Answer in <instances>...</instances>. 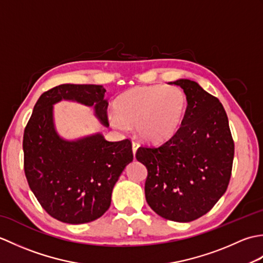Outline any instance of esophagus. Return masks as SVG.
Listing matches in <instances>:
<instances>
[{"label": "esophagus", "mask_w": 263, "mask_h": 263, "mask_svg": "<svg viewBox=\"0 0 263 263\" xmlns=\"http://www.w3.org/2000/svg\"><path fill=\"white\" fill-rule=\"evenodd\" d=\"M139 146H140V144H139V142H137V141H133V142H132V152H133V155H136Z\"/></svg>", "instance_id": "obj_1"}]
</instances>
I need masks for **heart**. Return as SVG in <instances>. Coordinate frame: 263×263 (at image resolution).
<instances>
[{"instance_id": "heart-1", "label": "heart", "mask_w": 263, "mask_h": 263, "mask_svg": "<svg viewBox=\"0 0 263 263\" xmlns=\"http://www.w3.org/2000/svg\"><path fill=\"white\" fill-rule=\"evenodd\" d=\"M186 97L181 88L163 85L128 89L114 103L110 124L125 130L136 124L138 136L147 141H161L171 137L181 124Z\"/></svg>"}]
</instances>
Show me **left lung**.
<instances>
[{
  "mask_svg": "<svg viewBox=\"0 0 263 263\" xmlns=\"http://www.w3.org/2000/svg\"><path fill=\"white\" fill-rule=\"evenodd\" d=\"M186 96L181 126L158 146H141L136 157L148 170L146 200L156 214L189 222L210 211L231 180L234 141L219 99L189 79L173 82Z\"/></svg>",
  "mask_w": 263,
  "mask_h": 263,
  "instance_id": "8db88e82",
  "label": "left lung"
}]
</instances>
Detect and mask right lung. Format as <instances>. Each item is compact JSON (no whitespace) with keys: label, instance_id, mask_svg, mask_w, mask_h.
Returning a JSON list of instances; mask_svg holds the SVG:
<instances>
[{"label":"right lung","instance_id":"1","mask_svg":"<svg viewBox=\"0 0 263 263\" xmlns=\"http://www.w3.org/2000/svg\"><path fill=\"white\" fill-rule=\"evenodd\" d=\"M105 88L60 85L44 92L33 107L24 133V166L29 187L48 215L68 224H85L102 217L125 166L133 160L128 139L107 141L100 133L65 140L55 130L53 105L72 100L93 106L108 126Z\"/></svg>","mask_w":263,"mask_h":263}]
</instances>
